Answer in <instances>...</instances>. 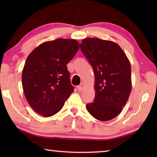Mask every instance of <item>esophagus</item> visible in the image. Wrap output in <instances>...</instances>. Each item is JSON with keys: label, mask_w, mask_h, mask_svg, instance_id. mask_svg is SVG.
Returning a JSON list of instances; mask_svg holds the SVG:
<instances>
[{"label": "esophagus", "mask_w": 157, "mask_h": 157, "mask_svg": "<svg viewBox=\"0 0 157 157\" xmlns=\"http://www.w3.org/2000/svg\"><path fill=\"white\" fill-rule=\"evenodd\" d=\"M84 88H85V85L84 84H79V86H78V87H77V89H78L79 91H82L84 89Z\"/></svg>", "instance_id": "esophagus-1"}]
</instances>
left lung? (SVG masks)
<instances>
[{
  "label": "left lung",
  "mask_w": 157,
  "mask_h": 157,
  "mask_svg": "<svg viewBox=\"0 0 157 157\" xmlns=\"http://www.w3.org/2000/svg\"><path fill=\"white\" fill-rule=\"evenodd\" d=\"M80 48L94 69L95 95L86 105L95 119L107 121L123 110L132 90L131 65L121 48L98 38L82 40Z\"/></svg>",
  "instance_id": "1"
}]
</instances>
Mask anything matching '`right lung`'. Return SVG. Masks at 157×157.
<instances>
[{
	"label": "right lung",
	"mask_w": 157,
	"mask_h": 157,
	"mask_svg": "<svg viewBox=\"0 0 157 157\" xmlns=\"http://www.w3.org/2000/svg\"><path fill=\"white\" fill-rule=\"evenodd\" d=\"M79 48L75 39H57L41 44L28 55L23 89L28 104L39 115L50 117L59 112L73 92L66 64Z\"/></svg>",
	"instance_id": "right-lung-1"
}]
</instances>
